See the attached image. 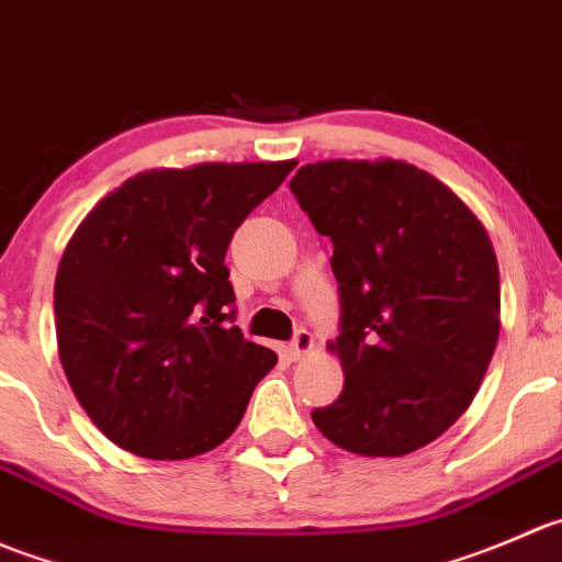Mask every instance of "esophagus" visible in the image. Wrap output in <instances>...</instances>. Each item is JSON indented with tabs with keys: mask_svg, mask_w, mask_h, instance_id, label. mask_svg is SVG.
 I'll list each match as a JSON object with an SVG mask.
<instances>
[{
	"mask_svg": "<svg viewBox=\"0 0 562 562\" xmlns=\"http://www.w3.org/2000/svg\"><path fill=\"white\" fill-rule=\"evenodd\" d=\"M286 349H289V358H294V360L305 358V355L314 349V336H311L308 330H297V333H294L292 341H289Z\"/></svg>",
	"mask_w": 562,
	"mask_h": 562,
	"instance_id": "obj_1",
	"label": "esophagus"
}]
</instances>
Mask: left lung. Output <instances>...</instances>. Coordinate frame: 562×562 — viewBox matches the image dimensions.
<instances>
[{
	"instance_id": "obj_1",
	"label": "left lung",
	"mask_w": 562,
	"mask_h": 562,
	"mask_svg": "<svg viewBox=\"0 0 562 562\" xmlns=\"http://www.w3.org/2000/svg\"><path fill=\"white\" fill-rule=\"evenodd\" d=\"M333 240L344 391L311 413L358 457H407L470 407L499 336V268L486 226L407 160H316L289 182Z\"/></svg>"
}]
</instances>
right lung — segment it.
<instances>
[{"mask_svg": "<svg viewBox=\"0 0 562 562\" xmlns=\"http://www.w3.org/2000/svg\"><path fill=\"white\" fill-rule=\"evenodd\" d=\"M297 160L149 169L87 213L54 281L65 376L122 451L180 462L240 426L279 355L229 327L226 248Z\"/></svg>", "mask_w": 562, "mask_h": 562, "instance_id": "add662e5", "label": "right lung"}]
</instances>
